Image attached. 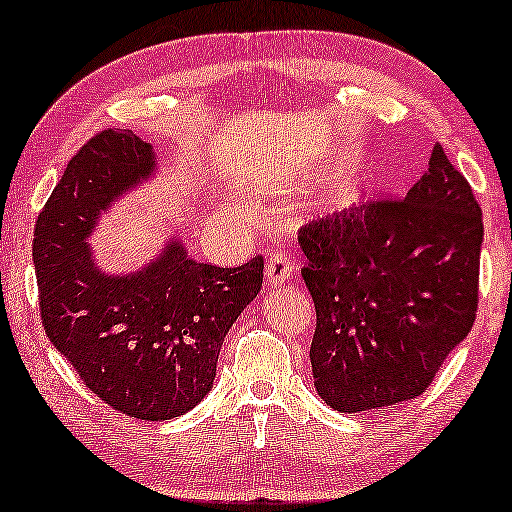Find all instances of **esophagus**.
<instances>
[{
  "label": "esophagus",
  "instance_id": "34e87169",
  "mask_svg": "<svg viewBox=\"0 0 512 512\" xmlns=\"http://www.w3.org/2000/svg\"><path fill=\"white\" fill-rule=\"evenodd\" d=\"M293 258L286 251H274L267 258L265 263V279L270 286H281V283H286L290 277H293Z\"/></svg>",
  "mask_w": 512,
  "mask_h": 512
}]
</instances>
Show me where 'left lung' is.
<instances>
[{
	"instance_id": "8db88e82",
	"label": "left lung",
	"mask_w": 512,
	"mask_h": 512,
	"mask_svg": "<svg viewBox=\"0 0 512 512\" xmlns=\"http://www.w3.org/2000/svg\"><path fill=\"white\" fill-rule=\"evenodd\" d=\"M481 242V206L439 144L405 199L302 226L313 382L329 407L371 412L428 389L476 320Z\"/></svg>"
}]
</instances>
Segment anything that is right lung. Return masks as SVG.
Wrapping results in <instances>:
<instances>
[{"label": "right lung", "mask_w": 512, "mask_h": 512, "mask_svg": "<svg viewBox=\"0 0 512 512\" xmlns=\"http://www.w3.org/2000/svg\"><path fill=\"white\" fill-rule=\"evenodd\" d=\"M155 167L151 144L130 130L98 132L38 215L31 256L45 334L86 387L123 414L167 421L208 396L224 336L263 286V256L196 263L171 238L141 270L102 272L86 240Z\"/></svg>", "instance_id": "1"}]
</instances>
